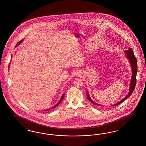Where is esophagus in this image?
<instances>
[{"instance_id":"34e87169","label":"esophagus","mask_w":146,"mask_h":146,"mask_svg":"<svg viewBox=\"0 0 146 146\" xmlns=\"http://www.w3.org/2000/svg\"><path fill=\"white\" fill-rule=\"evenodd\" d=\"M82 73H81V72H78L77 73H76V76H82Z\"/></svg>"}]
</instances>
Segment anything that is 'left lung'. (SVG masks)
<instances>
[{"label":"left lung","mask_w":146,"mask_h":146,"mask_svg":"<svg viewBox=\"0 0 146 146\" xmlns=\"http://www.w3.org/2000/svg\"><path fill=\"white\" fill-rule=\"evenodd\" d=\"M125 52H126L127 55V57L129 58V60H130V63L131 64V69H132V77H131V83H130V91L129 92L128 94V95L126 96V97H125L124 99H122L120 102L117 103L116 104L113 105V106H117V105L120 104L121 103H122L123 102L125 99L128 98L130 96H131V94H133L134 90L136 86V74H137V60L134 55V51L131 48L129 49L128 50H125ZM87 97L88 99L94 104L96 105H99V104H97L95 103H94V102L91 99L90 97H89V95L87 92ZM100 106V105H99Z\"/></svg>","instance_id":"left-lung-1"}]
</instances>
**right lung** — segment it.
Segmentation results:
<instances>
[{
	"label": "right lung",
	"instance_id": "obj_1",
	"mask_svg": "<svg viewBox=\"0 0 146 146\" xmlns=\"http://www.w3.org/2000/svg\"><path fill=\"white\" fill-rule=\"evenodd\" d=\"M22 41H23V40H21V41H19V42H18L17 43V44H16V47H17V46L18 45V44H20V43H21V42H22ZM64 94H62V97H61V99H60V100H59V102H58V104H56V105H55V106H54V107H52V108H50V109H52V108H55V107H56V106H58V104H60V103H61V101H62V100H63V99H64ZM50 109H49V110H50Z\"/></svg>",
	"mask_w": 146,
	"mask_h": 146
}]
</instances>
